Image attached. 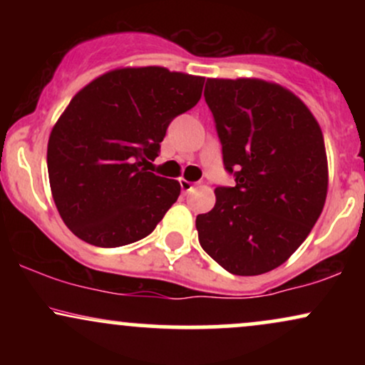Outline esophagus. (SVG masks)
Instances as JSON below:
<instances>
[{
	"mask_svg": "<svg viewBox=\"0 0 365 365\" xmlns=\"http://www.w3.org/2000/svg\"><path fill=\"white\" fill-rule=\"evenodd\" d=\"M180 185H182V192H183V194H188V192L194 190V187H195L194 183L188 182V180H185V178L180 180Z\"/></svg>",
	"mask_w": 365,
	"mask_h": 365,
	"instance_id": "obj_1",
	"label": "esophagus"
}]
</instances>
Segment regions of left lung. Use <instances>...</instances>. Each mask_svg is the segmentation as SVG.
Listing matches in <instances>:
<instances>
[{
    "label": "left lung",
    "instance_id": "1",
    "mask_svg": "<svg viewBox=\"0 0 365 365\" xmlns=\"http://www.w3.org/2000/svg\"><path fill=\"white\" fill-rule=\"evenodd\" d=\"M225 168L235 187L195 228L206 252L230 273L255 276L282 266L302 245L328 195L324 137L299 96L262 78H207Z\"/></svg>",
    "mask_w": 365,
    "mask_h": 365
}]
</instances>
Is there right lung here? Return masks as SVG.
<instances>
[{
  "mask_svg": "<svg viewBox=\"0 0 365 365\" xmlns=\"http://www.w3.org/2000/svg\"><path fill=\"white\" fill-rule=\"evenodd\" d=\"M204 77L121 66L82 87L49 133L48 175L63 223L96 247L148 237L180 183L149 170L170 121L194 108Z\"/></svg>",
  "mask_w": 365,
  "mask_h": 365,
  "instance_id": "1",
  "label": "right lung"
}]
</instances>
